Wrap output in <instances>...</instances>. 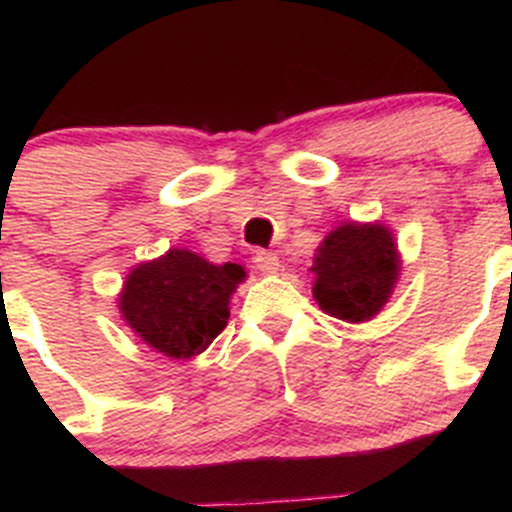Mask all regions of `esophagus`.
<instances>
[{
    "label": "esophagus",
    "mask_w": 512,
    "mask_h": 512,
    "mask_svg": "<svg viewBox=\"0 0 512 512\" xmlns=\"http://www.w3.org/2000/svg\"><path fill=\"white\" fill-rule=\"evenodd\" d=\"M255 267L260 272H265V275H277L280 272V257L275 255V252H265V250H257L255 252Z\"/></svg>",
    "instance_id": "1"
}]
</instances>
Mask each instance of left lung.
Segmentation results:
<instances>
[{
    "instance_id": "left-lung-1",
    "label": "left lung",
    "mask_w": 512,
    "mask_h": 512,
    "mask_svg": "<svg viewBox=\"0 0 512 512\" xmlns=\"http://www.w3.org/2000/svg\"><path fill=\"white\" fill-rule=\"evenodd\" d=\"M314 302L324 314L361 324L374 319L394 294L401 252L384 223H339L314 252Z\"/></svg>"
}]
</instances>
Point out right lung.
I'll return each mask as SVG.
<instances>
[{
    "label": "right lung",
    "instance_id": "1",
    "mask_svg": "<svg viewBox=\"0 0 512 512\" xmlns=\"http://www.w3.org/2000/svg\"><path fill=\"white\" fill-rule=\"evenodd\" d=\"M247 272L213 265L188 247H173L126 275L118 309L143 344L170 359L203 354L230 319V297Z\"/></svg>",
    "mask_w": 512,
    "mask_h": 512
}]
</instances>
